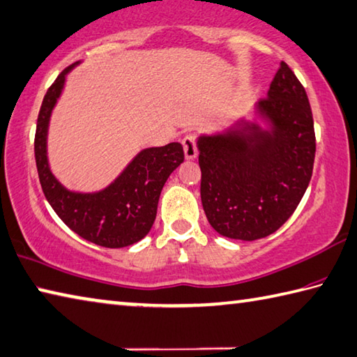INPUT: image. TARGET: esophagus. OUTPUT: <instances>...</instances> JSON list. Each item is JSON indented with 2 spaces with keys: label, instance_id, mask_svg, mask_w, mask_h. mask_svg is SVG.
<instances>
[{
  "label": "esophagus",
  "instance_id": "obj_1",
  "mask_svg": "<svg viewBox=\"0 0 357 357\" xmlns=\"http://www.w3.org/2000/svg\"><path fill=\"white\" fill-rule=\"evenodd\" d=\"M181 144H183V151H185L186 160H194V158L197 157L196 137H194V135H186L183 139H181Z\"/></svg>",
  "mask_w": 357,
  "mask_h": 357
}]
</instances>
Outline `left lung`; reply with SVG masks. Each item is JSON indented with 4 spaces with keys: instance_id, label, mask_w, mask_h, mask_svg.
<instances>
[{
    "instance_id": "1",
    "label": "left lung",
    "mask_w": 357,
    "mask_h": 357,
    "mask_svg": "<svg viewBox=\"0 0 357 357\" xmlns=\"http://www.w3.org/2000/svg\"><path fill=\"white\" fill-rule=\"evenodd\" d=\"M258 112L257 124L200 137V197L206 219L222 236L255 241L284 224L312 177L315 132L305 86L281 62Z\"/></svg>"
}]
</instances>
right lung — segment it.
<instances>
[{
    "mask_svg": "<svg viewBox=\"0 0 357 357\" xmlns=\"http://www.w3.org/2000/svg\"><path fill=\"white\" fill-rule=\"evenodd\" d=\"M73 66H66L54 80L38 112L33 152L40 185L52 210L80 238L107 248L132 245L152 228L161 190L172 171L185 160L183 147L180 143H169L141 151L124 172L99 192L79 194L65 190L50 171L46 133L65 76Z\"/></svg>",
    "mask_w": 357,
    "mask_h": 357,
    "instance_id": "right-lung-1",
    "label": "right lung"
}]
</instances>
